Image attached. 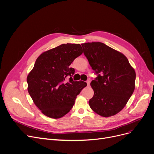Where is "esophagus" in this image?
<instances>
[{
    "label": "esophagus",
    "instance_id": "34e87169",
    "mask_svg": "<svg viewBox=\"0 0 154 154\" xmlns=\"http://www.w3.org/2000/svg\"><path fill=\"white\" fill-rule=\"evenodd\" d=\"M86 83H87V85H88V86H89L90 84V80H87V81H86Z\"/></svg>",
    "mask_w": 154,
    "mask_h": 154
}]
</instances>
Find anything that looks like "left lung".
<instances>
[{
    "label": "left lung",
    "instance_id": "1",
    "mask_svg": "<svg viewBox=\"0 0 154 154\" xmlns=\"http://www.w3.org/2000/svg\"><path fill=\"white\" fill-rule=\"evenodd\" d=\"M82 46L98 75L90 83L94 95L90 106L102 116L115 115L125 107L134 91L135 71L125 55L103 43L86 42Z\"/></svg>",
    "mask_w": 154,
    "mask_h": 154
}]
</instances>
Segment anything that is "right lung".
<instances>
[{
	"label": "right lung",
	"mask_w": 154,
	"mask_h": 154,
	"mask_svg": "<svg viewBox=\"0 0 154 154\" xmlns=\"http://www.w3.org/2000/svg\"><path fill=\"white\" fill-rule=\"evenodd\" d=\"M82 53L79 44H63L42 53L29 73L28 92L36 106L49 118L60 119L67 114L87 86L85 82L73 81L75 69L69 66Z\"/></svg>",
	"instance_id": "obj_1"
}]
</instances>
